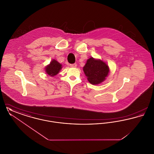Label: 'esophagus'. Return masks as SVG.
<instances>
[{"instance_id": "34e87169", "label": "esophagus", "mask_w": 154, "mask_h": 154, "mask_svg": "<svg viewBox=\"0 0 154 154\" xmlns=\"http://www.w3.org/2000/svg\"><path fill=\"white\" fill-rule=\"evenodd\" d=\"M70 66L72 67H76L77 66V64L76 63H74V64H70Z\"/></svg>"}]
</instances>
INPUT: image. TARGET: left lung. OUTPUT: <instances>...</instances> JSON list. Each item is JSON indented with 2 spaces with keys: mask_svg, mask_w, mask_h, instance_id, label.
<instances>
[{
  "mask_svg": "<svg viewBox=\"0 0 154 154\" xmlns=\"http://www.w3.org/2000/svg\"><path fill=\"white\" fill-rule=\"evenodd\" d=\"M83 70L88 81L93 85H97L105 80L110 69L108 65L100 59L91 57L87 60Z\"/></svg>",
  "mask_w": 154,
  "mask_h": 154,
  "instance_id": "8db88e82",
  "label": "left lung"
}]
</instances>
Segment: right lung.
I'll return each instance as SVG.
<instances>
[{
    "label": "right lung",
    "instance_id": "1",
    "mask_svg": "<svg viewBox=\"0 0 154 154\" xmlns=\"http://www.w3.org/2000/svg\"><path fill=\"white\" fill-rule=\"evenodd\" d=\"M62 69V65L55 59L52 60L50 63L45 67V72L50 76H54L58 73Z\"/></svg>",
    "mask_w": 154,
    "mask_h": 154
}]
</instances>
